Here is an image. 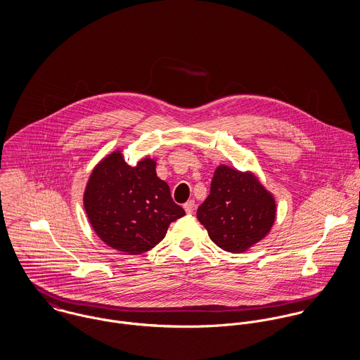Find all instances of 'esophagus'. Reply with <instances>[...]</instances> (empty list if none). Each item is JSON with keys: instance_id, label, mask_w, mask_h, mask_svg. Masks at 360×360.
<instances>
[{"instance_id": "obj_1", "label": "esophagus", "mask_w": 360, "mask_h": 360, "mask_svg": "<svg viewBox=\"0 0 360 360\" xmlns=\"http://www.w3.org/2000/svg\"><path fill=\"white\" fill-rule=\"evenodd\" d=\"M184 210L188 213V214H191V213H194V210H195V202L191 200V201H187L184 205Z\"/></svg>"}]
</instances>
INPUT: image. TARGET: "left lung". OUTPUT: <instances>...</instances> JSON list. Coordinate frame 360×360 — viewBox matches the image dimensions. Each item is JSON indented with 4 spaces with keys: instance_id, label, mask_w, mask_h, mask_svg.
<instances>
[{
    "instance_id": "8db88e82",
    "label": "left lung",
    "mask_w": 360,
    "mask_h": 360,
    "mask_svg": "<svg viewBox=\"0 0 360 360\" xmlns=\"http://www.w3.org/2000/svg\"><path fill=\"white\" fill-rule=\"evenodd\" d=\"M197 217L219 248L240 254L269 234L276 201L254 173L220 165Z\"/></svg>"
}]
</instances>
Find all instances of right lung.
Instances as JSON below:
<instances>
[{
    "mask_svg": "<svg viewBox=\"0 0 360 360\" xmlns=\"http://www.w3.org/2000/svg\"><path fill=\"white\" fill-rule=\"evenodd\" d=\"M155 167L151 158L130 166L120 151H113L91 172L84 209L91 227L110 248L129 255L147 252L165 238L172 221L186 214Z\"/></svg>",
    "mask_w": 360,
    "mask_h": 360,
    "instance_id": "add662e5",
    "label": "right lung"
}]
</instances>
